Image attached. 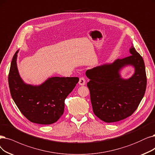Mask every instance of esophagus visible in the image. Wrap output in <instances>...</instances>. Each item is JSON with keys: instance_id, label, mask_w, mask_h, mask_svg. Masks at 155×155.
Instances as JSON below:
<instances>
[{"instance_id": "34e87169", "label": "esophagus", "mask_w": 155, "mask_h": 155, "mask_svg": "<svg viewBox=\"0 0 155 155\" xmlns=\"http://www.w3.org/2000/svg\"><path fill=\"white\" fill-rule=\"evenodd\" d=\"M86 83V80L84 78H81L79 79V84L81 85V86H83Z\"/></svg>"}]
</instances>
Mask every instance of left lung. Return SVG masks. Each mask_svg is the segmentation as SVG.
<instances>
[{
	"label": "left lung",
	"instance_id": "left-lung-1",
	"mask_svg": "<svg viewBox=\"0 0 155 155\" xmlns=\"http://www.w3.org/2000/svg\"><path fill=\"white\" fill-rule=\"evenodd\" d=\"M130 57L116 59L88 70L87 86L94 114L103 121L116 122L131 116L143 98L147 79L143 58L133 45ZM128 66L134 68L133 76L121 77L120 71Z\"/></svg>",
	"mask_w": 155,
	"mask_h": 155
}]
</instances>
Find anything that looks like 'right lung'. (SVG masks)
I'll return each mask as SVG.
<instances>
[{
	"label": "right lung",
	"mask_w": 155,
	"mask_h": 155,
	"mask_svg": "<svg viewBox=\"0 0 155 155\" xmlns=\"http://www.w3.org/2000/svg\"><path fill=\"white\" fill-rule=\"evenodd\" d=\"M18 50L11 61L8 76L12 98L21 113L32 123H54L63 114L65 100L75 88L78 78H48L39 85L25 83L17 67Z\"/></svg>",
	"instance_id": "right-lung-1"
}]
</instances>
